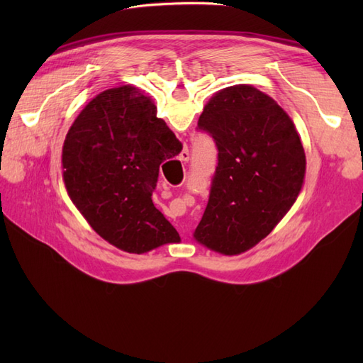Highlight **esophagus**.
<instances>
[{"label": "esophagus", "instance_id": "esophagus-1", "mask_svg": "<svg viewBox=\"0 0 363 363\" xmlns=\"http://www.w3.org/2000/svg\"><path fill=\"white\" fill-rule=\"evenodd\" d=\"M189 157H191V156H189V150L184 148V150L180 152V160L186 163V162H189Z\"/></svg>", "mask_w": 363, "mask_h": 363}]
</instances>
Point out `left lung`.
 <instances>
[{"mask_svg": "<svg viewBox=\"0 0 363 363\" xmlns=\"http://www.w3.org/2000/svg\"><path fill=\"white\" fill-rule=\"evenodd\" d=\"M199 127L216 142L218 167L194 239L219 255L238 256L267 238L298 199L304 148L291 116L250 84L218 91Z\"/></svg>", "mask_w": 363, "mask_h": 363, "instance_id": "obj_1", "label": "left lung"}]
</instances>
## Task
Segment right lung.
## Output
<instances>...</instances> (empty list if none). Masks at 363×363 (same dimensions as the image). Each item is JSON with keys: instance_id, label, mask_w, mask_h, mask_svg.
Returning a JSON list of instances; mask_svg holds the SVG:
<instances>
[{"instance_id": "1", "label": "right lung", "mask_w": 363, "mask_h": 363, "mask_svg": "<svg viewBox=\"0 0 363 363\" xmlns=\"http://www.w3.org/2000/svg\"><path fill=\"white\" fill-rule=\"evenodd\" d=\"M180 140L135 86L98 94L75 118L62 148V177L89 225L116 248L142 255L180 236L152 204L160 163Z\"/></svg>"}]
</instances>
